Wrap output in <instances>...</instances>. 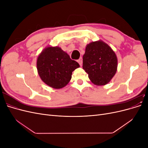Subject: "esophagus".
Listing matches in <instances>:
<instances>
[{
	"label": "esophagus",
	"instance_id": "obj_1",
	"mask_svg": "<svg viewBox=\"0 0 148 148\" xmlns=\"http://www.w3.org/2000/svg\"><path fill=\"white\" fill-rule=\"evenodd\" d=\"M77 62H78L79 63V65H82V64H83V59H82V57H80L79 59L77 60Z\"/></svg>",
	"mask_w": 148,
	"mask_h": 148
}]
</instances>
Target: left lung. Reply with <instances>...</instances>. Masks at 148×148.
I'll use <instances>...</instances> for the list:
<instances>
[{
	"mask_svg": "<svg viewBox=\"0 0 148 148\" xmlns=\"http://www.w3.org/2000/svg\"><path fill=\"white\" fill-rule=\"evenodd\" d=\"M83 69L92 83L97 86L105 85L117 71V56L103 41L92 42L86 47L83 57Z\"/></svg>",
	"mask_w": 148,
	"mask_h": 148,
	"instance_id": "1",
	"label": "left lung"
}]
</instances>
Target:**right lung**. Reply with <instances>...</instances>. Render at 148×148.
I'll use <instances>...</instances> for the list:
<instances>
[{
	"instance_id": "right-lung-1",
	"label": "right lung",
	"mask_w": 148,
	"mask_h": 148,
	"mask_svg": "<svg viewBox=\"0 0 148 148\" xmlns=\"http://www.w3.org/2000/svg\"><path fill=\"white\" fill-rule=\"evenodd\" d=\"M79 67L78 62L59 47H48L40 53L37 69L41 79L55 89L65 86L71 78L73 71Z\"/></svg>"
}]
</instances>
